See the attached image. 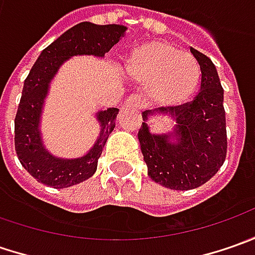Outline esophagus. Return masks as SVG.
<instances>
[{"label": "esophagus", "instance_id": "obj_1", "mask_svg": "<svg viewBox=\"0 0 255 255\" xmlns=\"http://www.w3.org/2000/svg\"><path fill=\"white\" fill-rule=\"evenodd\" d=\"M125 105H126V106H130V108H134V109H142V106H143L142 99H140L139 96H136V95L129 96V98L126 99Z\"/></svg>", "mask_w": 255, "mask_h": 255}]
</instances>
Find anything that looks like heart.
Here are the masks:
<instances>
[{
  "instance_id": "obj_1",
  "label": "heart",
  "mask_w": 255,
  "mask_h": 255,
  "mask_svg": "<svg viewBox=\"0 0 255 255\" xmlns=\"http://www.w3.org/2000/svg\"><path fill=\"white\" fill-rule=\"evenodd\" d=\"M125 75L146 88L153 102L164 108L187 103L200 85L199 62L166 41H147L134 46L123 65Z\"/></svg>"
}]
</instances>
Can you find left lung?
<instances>
[{
	"instance_id": "left-lung-1",
	"label": "left lung",
	"mask_w": 255,
	"mask_h": 255,
	"mask_svg": "<svg viewBox=\"0 0 255 255\" xmlns=\"http://www.w3.org/2000/svg\"><path fill=\"white\" fill-rule=\"evenodd\" d=\"M190 51L200 65V92L177 108L144 111L137 133L150 179L171 190L200 187L219 171L227 153L224 91L217 69L209 56ZM156 114L173 121L170 132H150L147 121Z\"/></svg>"
}]
</instances>
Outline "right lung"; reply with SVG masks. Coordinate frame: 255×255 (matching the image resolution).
<instances>
[{
	"mask_svg": "<svg viewBox=\"0 0 255 255\" xmlns=\"http://www.w3.org/2000/svg\"><path fill=\"white\" fill-rule=\"evenodd\" d=\"M125 25H96L81 22L46 46L26 76L15 116V150L18 159L32 177L55 189H64L92 177L105 143L115 129L119 109L109 108L95 116L101 132L86 154L64 159L46 150L41 133V118L51 81L59 68L72 56L93 55L103 58L126 32Z\"/></svg>",
	"mask_w": 255,
	"mask_h": 255,
	"instance_id": "right-lung-1",
	"label": "right lung"
}]
</instances>
